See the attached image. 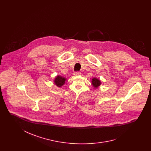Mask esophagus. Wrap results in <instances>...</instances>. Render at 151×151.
<instances>
[{
  "label": "esophagus",
  "instance_id": "34e87169",
  "mask_svg": "<svg viewBox=\"0 0 151 151\" xmlns=\"http://www.w3.org/2000/svg\"><path fill=\"white\" fill-rule=\"evenodd\" d=\"M80 74H81V73L79 72H75L73 73L74 76H79V75H80Z\"/></svg>",
  "mask_w": 151,
  "mask_h": 151
}]
</instances>
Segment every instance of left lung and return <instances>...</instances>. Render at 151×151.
Returning a JSON list of instances; mask_svg holds the SVG:
<instances>
[{"label":"left lung","mask_w":151,"mask_h":151,"mask_svg":"<svg viewBox=\"0 0 151 151\" xmlns=\"http://www.w3.org/2000/svg\"><path fill=\"white\" fill-rule=\"evenodd\" d=\"M92 86H94V88H97L100 86L101 83L99 79H97L96 78H93V79H92Z\"/></svg>","instance_id":"obj_1"}]
</instances>
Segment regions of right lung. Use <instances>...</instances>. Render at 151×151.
Masks as SVG:
<instances>
[{"label": "right lung", "mask_w": 151, "mask_h": 151, "mask_svg": "<svg viewBox=\"0 0 151 151\" xmlns=\"http://www.w3.org/2000/svg\"><path fill=\"white\" fill-rule=\"evenodd\" d=\"M66 81V79L59 75H58L54 79V82L55 85H56L58 87H61L64 85L65 81Z\"/></svg>", "instance_id": "add662e5"}]
</instances>
